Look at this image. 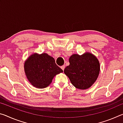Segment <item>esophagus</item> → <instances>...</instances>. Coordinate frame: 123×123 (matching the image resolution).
Listing matches in <instances>:
<instances>
[{"instance_id":"1","label":"esophagus","mask_w":123,"mask_h":123,"mask_svg":"<svg viewBox=\"0 0 123 123\" xmlns=\"http://www.w3.org/2000/svg\"><path fill=\"white\" fill-rule=\"evenodd\" d=\"M61 69L63 70H64V68H65V66L64 65H63V66H62L61 67Z\"/></svg>"}]
</instances>
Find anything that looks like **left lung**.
<instances>
[{"label":"left lung","instance_id":"left-lung-1","mask_svg":"<svg viewBox=\"0 0 123 123\" xmlns=\"http://www.w3.org/2000/svg\"><path fill=\"white\" fill-rule=\"evenodd\" d=\"M69 66L64 70L70 82L76 88L86 89L95 82L100 72L98 60L93 54H73L70 57Z\"/></svg>","mask_w":123,"mask_h":123}]
</instances>
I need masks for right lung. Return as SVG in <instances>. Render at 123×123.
Returning a JSON list of instances; mask_svg holds the SVG:
<instances>
[{
    "mask_svg": "<svg viewBox=\"0 0 123 123\" xmlns=\"http://www.w3.org/2000/svg\"><path fill=\"white\" fill-rule=\"evenodd\" d=\"M24 69L31 84L38 88L48 86L56 75L63 72L54 58L46 53L33 54L25 62Z\"/></svg>",
    "mask_w": 123,
    "mask_h": 123,
    "instance_id": "obj_1",
    "label": "right lung"
}]
</instances>
